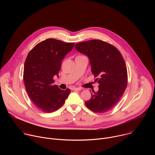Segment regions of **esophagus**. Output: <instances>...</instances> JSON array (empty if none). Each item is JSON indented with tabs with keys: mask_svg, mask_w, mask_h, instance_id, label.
I'll return each instance as SVG.
<instances>
[{
	"mask_svg": "<svg viewBox=\"0 0 155 155\" xmlns=\"http://www.w3.org/2000/svg\"><path fill=\"white\" fill-rule=\"evenodd\" d=\"M81 90V88H80V87H74L72 88V90H74V91H80Z\"/></svg>",
	"mask_w": 155,
	"mask_h": 155,
	"instance_id": "obj_1",
	"label": "esophagus"
}]
</instances>
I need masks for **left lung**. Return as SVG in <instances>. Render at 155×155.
<instances>
[{
  "instance_id": "8db88e82",
  "label": "left lung",
  "mask_w": 155,
  "mask_h": 155,
  "mask_svg": "<svg viewBox=\"0 0 155 155\" xmlns=\"http://www.w3.org/2000/svg\"><path fill=\"white\" fill-rule=\"evenodd\" d=\"M75 48L89 58L91 71L99 83V90L91 93L86 106L96 113H105L118 102L127 84L124 60L114 45L100 40L77 43Z\"/></svg>"
}]
</instances>
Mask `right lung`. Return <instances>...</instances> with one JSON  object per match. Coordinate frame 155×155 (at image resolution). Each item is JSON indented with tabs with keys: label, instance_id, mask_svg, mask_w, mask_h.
Here are the masks:
<instances>
[{
	"label": "right lung",
	"instance_id": "right-lung-1",
	"mask_svg": "<svg viewBox=\"0 0 155 155\" xmlns=\"http://www.w3.org/2000/svg\"><path fill=\"white\" fill-rule=\"evenodd\" d=\"M75 43L48 38L36 45L25 62L23 79L26 90L33 103L45 113L56 111L65 103L71 90H61L54 83L58 77L62 60Z\"/></svg>",
	"mask_w": 155,
	"mask_h": 155
}]
</instances>
